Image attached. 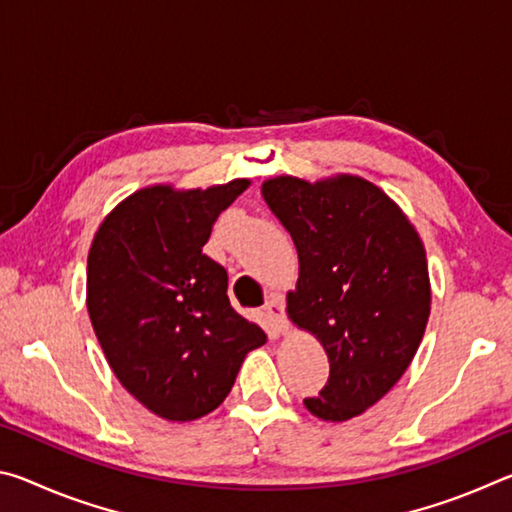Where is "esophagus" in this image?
<instances>
[{
    "mask_svg": "<svg viewBox=\"0 0 512 512\" xmlns=\"http://www.w3.org/2000/svg\"><path fill=\"white\" fill-rule=\"evenodd\" d=\"M264 311H266V316L271 318L273 323L277 325V329H280L282 334L289 332V318H287V314H284V302H282L280 296L268 298L266 305H264Z\"/></svg>",
    "mask_w": 512,
    "mask_h": 512,
    "instance_id": "esophagus-1",
    "label": "esophagus"
}]
</instances>
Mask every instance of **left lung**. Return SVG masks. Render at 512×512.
Instances as JSON below:
<instances>
[{
  "label": "left lung",
  "instance_id": "8db88e82",
  "mask_svg": "<svg viewBox=\"0 0 512 512\" xmlns=\"http://www.w3.org/2000/svg\"><path fill=\"white\" fill-rule=\"evenodd\" d=\"M262 196L298 250V282L287 314L316 336L329 379L309 413L327 422L357 418L409 368L427 329V253L409 216L361 176H277Z\"/></svg>",
  "mask_w": 512,
  "mask_h": 512
}]
</instances>
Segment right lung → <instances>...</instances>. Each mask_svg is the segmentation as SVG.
<instances>
[{"instance_id":"right-lung-1","label":"right lung","mask_w":512,"mask_h":512,"mask_svg":"<svg viewBox=\"0 0 512 512\" xmlns=\"http://www.w3.org/2000/svg\"><path fill=\"white\" fill-rule=\"evenodd\" d=\"M237 178L207 189L151 185L101 221L88 255V314L121 386L158 418L189 422L228 397L264 329L232 309L228 273L203 253Z\"/></svg>"}]
</instances>
